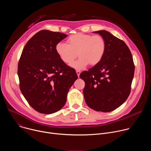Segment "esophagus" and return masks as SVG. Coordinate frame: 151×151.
Returning a JSON list of instances; mask_svg holds the SVG:
<instances>
[{"label": "esophagus", "instance_id": "34e87169", "mask_svg": "<svg viewBox=\"0 0 151 151\" xmlns=\"http://www.w3.org/2000/svg\"><path fill=\"white\" fill-rule=\"evenodd\" d=\"M76 74H77V75H78V78H79V75H80V73H81V72L79 71V70H76Z\"/></svg>", "mask_w": 151, "mask_h": 151}]
</instances>
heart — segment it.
Instances as JSON below:
<instances>
[{
  "label": "heart",
  "mask_w": 151,
  "mask_h": 151,
  "mask_svg": "<svg viewBox=\"0 0 151 151\" xmlns=\"http://www.w3.org/2000/svg\"><path fill=\"white\" fill-rule=\"evenodd\" d=\"M55 51L60 60L66 64H70L76 57L79 58L70 64L76 70H82L88 64L95 66L103 58L106 50V42L99 35L78 33L69 37L67 44L58 42Z\"/></svg>",
  "instance_id": "obj_1"
}]
</instances>
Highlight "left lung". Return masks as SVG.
Segmentation results:
<instances>
[{
    "label": "left lung",
    "instance_id": "1",
    "mask_svg": "<svg viewBox=\"0 0 151 151\" xmlns=\"http://www.w3.org/2000/svg\"><path fill=\"white\" fill-rule=\"evenodd\" d=\"M93 33L105 40V52L99 64L82 72L79 77L85 83L83 93L88 106L96 111L109 112L129 96L134 65L131 52L123 40L106 30Z\"/></svg>",
    "mask_w": 151,
    "mask_h": 151
}]
</instances>
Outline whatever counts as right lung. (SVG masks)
<instances>
[{"instance_id": "right-lung-1", "label": "right lung", "mask_w": 151, "mask_h": 151, "mask_svg": "<svg viewBox=\"0 0 151 151\" xmlns=\"http://www.w3.org/2000/svg\"><path fill=\"white\" fill-rule=\"evenodd\" d=\"M67 36L40 30L27 42L21 54L18 65L19 88L30 106L39 113L60 111L78 79L75 70L64 63L55 51L56 44Z\"/></svg>"}]
</instances>
